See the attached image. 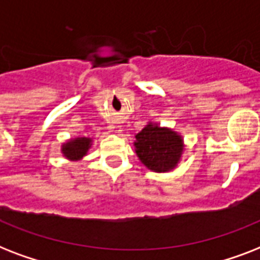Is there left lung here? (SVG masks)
<instances>
[{"instance_id":"obj_1","label":"left lung","mask_w":260,"mask_h":260,"mask_svg":"<svg viewBox=\"0 0 260 260\" xmlns=\"http://www.w3.org/2000/svg\"><path fill=\"white\" fill-rule=\"evenodd\" d=\"M134 147L139 160L154 173H169L177 169L185 151L183 136L169 126L148 121L135 135Z\"/></svg>"}]
</instances>
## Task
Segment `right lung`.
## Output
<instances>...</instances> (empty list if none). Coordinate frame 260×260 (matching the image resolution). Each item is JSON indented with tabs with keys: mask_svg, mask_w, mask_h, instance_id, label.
<instances>
[{
	"mask_svg": "<svg viewBox=\"0 0 260 260\" xmlns=\"http://www.w3.org/2000/svg\"><path fill=\"white\" fill-rule=\"evenodd\" d=\"M93 146V139L86 136L71 138L60 146V152L70 162H78L83 156H86L89 150Z\"/></svg>",
	"mask_w": 260,
	"mask_h": 260,
	"instance_id": "obj_1",
	"label": "right lung"
}]
</instances>
